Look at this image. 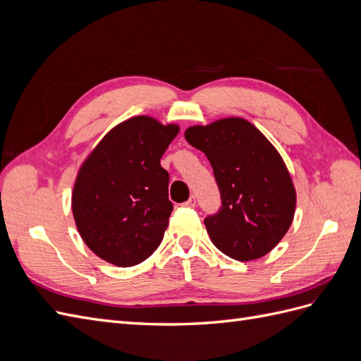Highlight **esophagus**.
I'll return each instance as SVG.
<instances>
[{"instance_id": "1", "label": "esophagus", "mask_w": 361, "mask_h": 361, "mask_svg": "<svg viewBox=\"0 0 361 361\" xmlns=\"http://www.w3.org/2000/svg\"><path fill=\"white\" fill-rule=\"evenodd\" d=\"M183 206H187V207H194V206H195V197H194V195H191V197H190L187 202L183 203Z\"/></svg>"}]
</instances>
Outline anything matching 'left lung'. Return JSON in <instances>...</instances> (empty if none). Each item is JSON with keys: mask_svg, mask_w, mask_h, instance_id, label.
<instances>
[{"mask_svg": "<svg viewBox=\"0 0 361 361\" xmlns=\"http://www.w3.org/2000/svg\"><path fill=\"white\" fill-rule=\"evenodd\" d=\"M188 143L209 159L221 207L204 218L212 244L235 260H255L274 248L293 220L290 174L277 149L241 117L185 130Z\"/></svg>", "mask_w": 361, "mask_h": 361, "instance_id": "8db88e82", "label": "left lung"}]
</instances>
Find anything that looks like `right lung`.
<instances>
[{
  "mask_svg": "<svg viewBox=\"0 0 361 361\" xmlns=\"http://www.w3.org/2000/svg\"><path fill=\"white\" fill-rule=\"evenodd\" d=\"M178 125L147 116L114 126L76 176L72 212L85 245L117 267H133L159 247L173 204L161 157Z\"/></svg>",
  "mask_w": 361,
  "mask_h": 361,
  "instance_id": "right-lung-1",
  "label": "right lung"
}]
</instances>
